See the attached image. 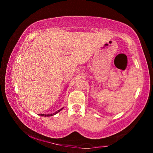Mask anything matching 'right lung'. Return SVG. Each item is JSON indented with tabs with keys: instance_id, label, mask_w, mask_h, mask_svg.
Here are the masks:
<instances>
[{
	"instance_id": "right-lung-1",
	"label": "right lung",
	"mask_w": 153,
	"mask_h": 153,
	"mask_svg": "<svg viewBox=\"0 0 153 153\" xmlns=\"http://www.w3.org/2000/svg\"><path fill=\"white\" fill-rule=\"evenodd\" d=\"M63 108H61L60 110L56 111L55 113H51V114H48V115H46V114H39V115H40V116H44V117H46V116H47V117H51V116H53V115H55V114H56L57 113H59V111H61L62 109H63Z\"/></svg>"
}]
</instances>
